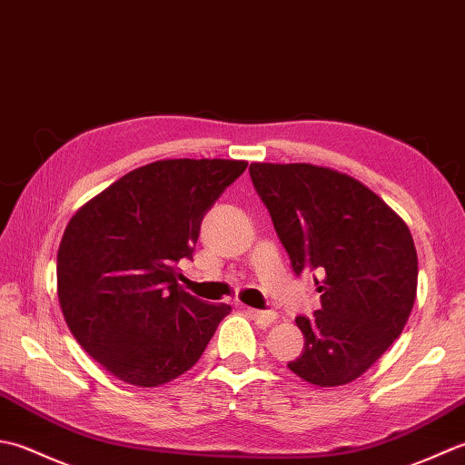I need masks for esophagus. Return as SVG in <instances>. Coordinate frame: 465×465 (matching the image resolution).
Returning <instances> with one entry per match:
<instances>
[{"mask_svg":"<svg viewBox=\"0 0 465 465\" xmlns=\"http://www.w3.org/2000/svg\"><path fill=\"white\" fill-rule=\"evenodd\" d=\"M246 312H249V317H251L259 327H271V325L274 323V319H277V312H274V311L246 309Z\"/></svg>","mask_w":465,"mask_h":465,"instance_id":"esophagus-1","label":"esophagus"}]
</instances>
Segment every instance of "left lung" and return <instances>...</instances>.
Wrapping results in <instances>:
<instances>
[{"label": "left lung", "instance_id": "left-lung-1", "mask_svg": "<svg viewBox=\"0 0 465 465\" xmlns=\"http://www.w3.org/2000/svg\"><path fill=\"white\" fill-rule=\"evenodd\" d=\"M292 271L315 272L321 309L297 317L305 337L289 369L302 381L337 387L371 367L411 315L418 251L405 221L357 178L307 163H252Z\"/></svg>", "mask_w": 465, "mask_h": 465}]
</instances>
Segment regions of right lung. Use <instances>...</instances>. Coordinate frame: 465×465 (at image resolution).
<instances>
[{"instance_id":"right-lung-1","label":"right lung","mask_w":465,"mask_h":465,"mask_svg":"<svg viewBox=\"0 0 465 465\" xmlns=\"http://www.w3.org/2000/svg\"><path fill=\"white\" fill-rule=\"evenodd\" d=\"M249 163L156 160L78 208L58 249V301L84 351L136 387L191 369L231 305H208L178 285L204 213Z\"/></svg>"}]
</instances>
